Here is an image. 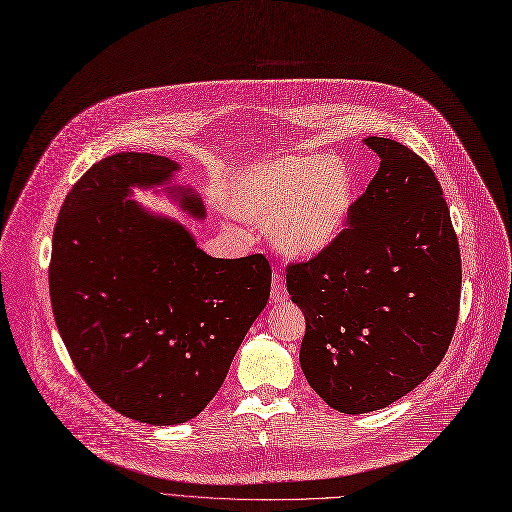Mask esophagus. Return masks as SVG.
I'll return each instance as SVG.
<instances>
[{
	"label": "esophagus",
	"instance_id": "1",
	"mask_svg": "<svg viewBox=\"0 0 512 512\" xmlns=\"http://www.w3.org/2000/svg\"><path fill=\"white\" fill-rule=\"evenodd\" d=\"M270 287H272V289H270V299H272L274 303L287 301V289H285V283H283V279H281V274H274Z\"/></svg>",
	"mask_w": 512,
	"mask_h": 512
}]
</instances>
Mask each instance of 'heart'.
Segmentation results:
<instances>
[{
	"instance_id": "heart-1",
	"label": "heart",
	"mask_w": 512,
	"mask_h": 512,
	"mask_svg": "<svg viewBox=\"0 0 512 512\" xmlns=\"http://www.w3.org/2000/svg\"><path fill=\"white\" fill-rule=\"evenodd\" d=\"M355 180L328 155H281L235 172L227 184V207L235 217L262 221L279 252L305 258L326 250L342 231Z\"/></svg>"
}]
</instances>
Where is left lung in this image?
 I'll return each mask as SVG.
<instances>
[{"mask_svg": "<svg viewBox=\"0 0 512 512\" xmlns=\"http://www.w3.org/2000/svg\"><path fill=\"white\" fill-rule=\"evenodd\" d=\"M379 170L346 227L307 262L287 266L305 316L299 363L334 410L389 406L439 367L461 297V256L443 188L410 147L367 137Z\"/></svg>", "mask_w": 512, "mask_h": 512, "instance_id": "left-lung-1", "label": "left lung"}]
</instances>
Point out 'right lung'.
<instances>
[{"label": "right lung", "mask_w": 512, "mask_h": 512, "mask_svg": "<svg viewBox=\"0 0 512 512\" xmlns=\"http://www.w3.org/2000/svg\"><path fill=\"white\" fill-rule=\"evenodd\" d=\"M178 170L137 151L94 164L65 196L49 266L75 369L110 408L155 426L186 422L215 398L266 307L272 274L262 254L213 258L178 221L127 201L133 186L170 184ZM164 190L205 217L190 188Z\"/></svg>", "instance_id": "right-lung-1"}]
</instances>
